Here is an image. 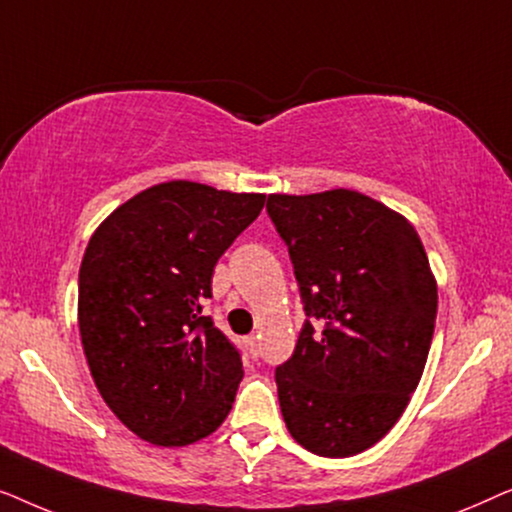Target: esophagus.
<instances>
[{"mask_svg": "<svg viewBox=\"0 0 512 512\" xmlns=\"http://www.w3.org/2000/svg\"><path fill=\"white\" fill-rule=\"evenodd\" d=\"M247 347H249V354L254 356V359H256L258 354H261V349H258V338H256V335H249V338H247Z\"/></svg>", "mask_w": 512, "mask_h": 512, "instance_id": "esophagus-1", "label": "esophagus"}]
</instances>
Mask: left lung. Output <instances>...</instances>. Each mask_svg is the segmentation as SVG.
Masks as SVG:
<instances>
[{"mask_svg": "<svg viewBox=\"0 0 512 512\" xmlns=\"http://www.w3.org/2000/svg\"><path fill=\"white\" fill-rule=\"evenodd\" d=\"M265 209L307 317L275 370L286 429L319 457H354L387 436L424 373L438 310L429 258L405 216L347 188L275 193Z\"/></svg>", "mask_w": 512, "mask_h": 512, "instance_id": "1", "label": "left lung"}]
</instances>
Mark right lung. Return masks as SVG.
<instances>
[{"label":"right lung","mask_w":512,"mask_h":512,"mask_svg":"<svg viewBox=\"0 0 512 512\" xmlns=\"http://www.w3.org/2000/svg\"><path fill=\"white\" fill-rule=\"evenodd\" d=\"M265 205L195 181L146 188L90 237L79 331L111 412L142 440L191 445L223 424L244 375L237 347L202 317L214 265Z\"/></svg>","instance_id":"1"}]
</instances>
